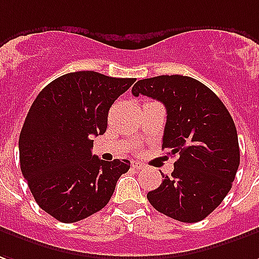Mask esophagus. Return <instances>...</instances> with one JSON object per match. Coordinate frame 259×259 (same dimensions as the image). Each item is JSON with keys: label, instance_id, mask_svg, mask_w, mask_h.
I'll use <instances>...</instances> for the list:
<instances>
[{"label": "esophagus", "instance_id": "obj_1", "mask_svg": "<svg viewBox=\"0 0 259 259\" xmlns=\"http://www.w3.org/2000/svg\"><path fill=\"white\" fill-rule=\"evenodd\" d=\"M132 167L135 168V169H137V171H142L143 168H144L140 162H136V161L135 162H132Z\"/></svg>", "mask_w": 259, "mask_h": 259}]
</instances>
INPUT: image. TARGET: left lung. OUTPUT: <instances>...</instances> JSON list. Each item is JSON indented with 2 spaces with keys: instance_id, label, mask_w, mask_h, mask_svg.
I'll return each mask as SVG.
<instances>
[{
  "instance_id": "obj_1",
  "label": "left lung",
  "mask_w": 259,
  "mask_h": 259,
  "mask_svg": "<svg viewBox=\"0 0 259 259\" xmlns=\"http://www.w3.org/2000/svg\"><path fill=\"white\" fill-rule=\"evenodd\" d=\"M132 94L164 104L167 123L162 148L178 154L171 177L147 193L162 214L184 223L209 216L226 198L240 165L236 124L219 97L185 75H158L137 81Z\"/></svg>"
}]
</instances>
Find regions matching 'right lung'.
Returning <instances> with one entry per match:
<instances>
[{
  "label": "right lung",
  "instance_id": "add662e5",
  "mask_svg": "<svg viewBox=\"0 0 259 259\" xmlns=\"http://www.w3.org/2000/svg\"><path fill=\"white\" fill-rule=\"evenodd\" d=\"M135 78L95 71L61 75L46 85L29 109L19 135L21 171L43 210L75 223L108 205L129 160H99L92 137L104 135L108 112Z\"/></svg>",
  "mask_w": 259,
  "mask_h": 259
}]
</instances>
